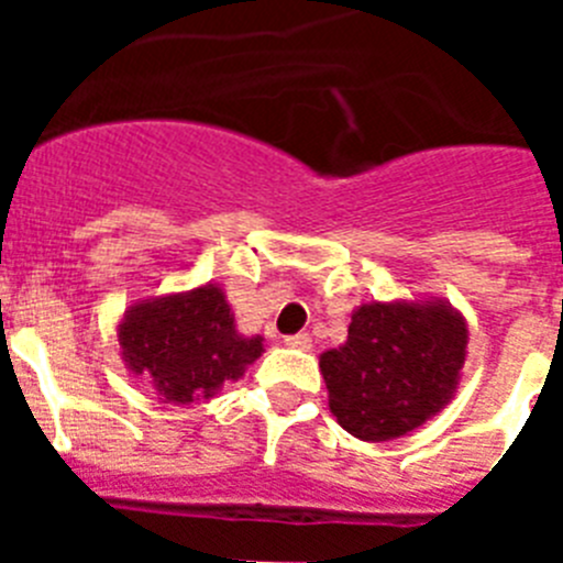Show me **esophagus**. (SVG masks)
<instances>
[{
	"instance_id": "obj_1",
	"label": "esophagus",
	"mask_w": 563,
	"mask_h": 563,
	"mask_svg": "<svg viewBox=\"0 0 563 563\" xmlns=\"http://www.w3.org/2000/svg\"><path fill=\"white\" fill-rule=\"evenodd\" d=\"M287 346H292V350H312V338L307 335V332H298V335H287L285 338Z\"/></svg>"
}]
</instances>
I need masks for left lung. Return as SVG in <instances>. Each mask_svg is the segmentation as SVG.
<instances>
[{
  "instance_id": "8db88e82",
  "label": "left lung",
  "mask_w": 563,
  "mask_h": 563,
  "mask_svg": "<svg viewBox=\"0 0 563 563\" xmlns=\"http://www.w3.org/2000/svg\"><path fill=\"white\" fill-rule=\"evenodd\" d=\"M467 321L442 298L363 301L346 341L318 357L330 411L363 442L420 429L460 389Z\"/></svg>"
}]
</instances>
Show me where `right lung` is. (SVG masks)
Here are the masks:
<instances>
[{
	"mask_svg": "<svg viewBox=\"0 0 563 563\" xmlns=\"http://www.w3.org/2000/svg\"><path fill=\"white\" fill-rule=\"evenodd\" d=\"M265 338L242 335L220 285L134 301L118 321L121 357L172 406L211 400L265 352Z\"/></svg>",
	"mask_w": 563,
	"mask_h": 563,
	"instance_id": "1",
	"label": "right lung"
}]
</instances>
